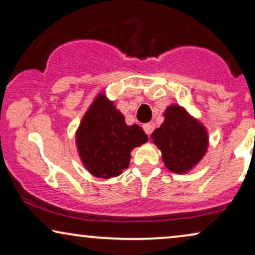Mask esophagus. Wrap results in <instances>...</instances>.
Instances as JSON below:
<instances>
[{
    "label": "esophagus",
    "mask_w": 255,
    "mask_h": 255,
    "mask_svg": "<svg viewBox=\"0 0 255 255\" xmlns=\"http://www.w3.org/2000/svg\"><path fill=\"white\" fill-rule=\"evenodd\" d=\"M142 128H144V131H145L146 134L149 135V134L152 133V125H151V123L144 124V125H142Z\"/></svg>",
    "instance_id": "esophagus-1"
}]
</instances>
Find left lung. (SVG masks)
I'll return each mask as SVG.
<instances>
[{
  "mask_svg": "<svg viewBox=\"0 0 255 255\" xmlns=\"http://www.w3.org/2000/svg\"><path fill=\"white\" fill-rule=\"evenodd\" d=\"M165 117V122L152 133V139L161 151L167 168L174 173H186L207 152L208 134L204 128L179 106L169 107Z\"/></svg>",
  "mask_w": 255,
  "mask_h": 255,
  "instance_id": "1",
  "label": "left lung"
}]
</instances>
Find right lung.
Here are the masks:
<instances>
[{"mask_svg":"<svg viewBox=\"0 0 255 255\" xmlns=\"http://www.w3.org/2000/svg\"><path fill=\"white\" fill-rule=\"evenodd\" d=\"M147 141L138 125L128 127L123 115L100 95L80 124L76 144L83 165L94 176L110 179L128 168L130 153Z\"/></svg>","mask_w":255,"mask_h":255,"instance_id":"add662e5","label":"right lung"}]
</instances>
